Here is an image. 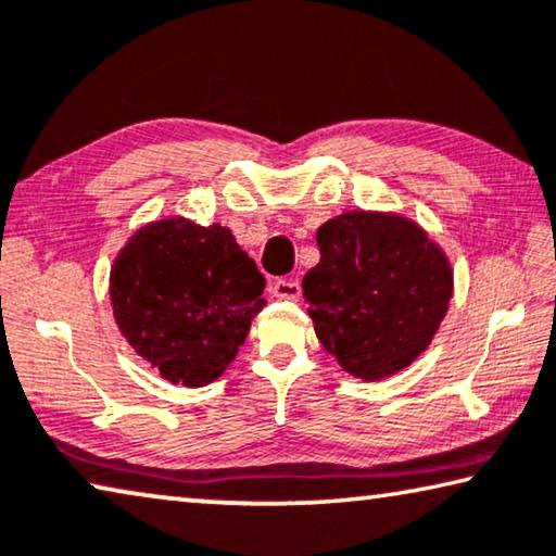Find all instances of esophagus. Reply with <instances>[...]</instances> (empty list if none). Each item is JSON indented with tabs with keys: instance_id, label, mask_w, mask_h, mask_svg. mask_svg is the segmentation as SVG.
Wrapping results in <instances>:
<instances>
[{
	"instance_id": "34e87169",
	"label": "esophagus",
	"mask_w": 556,
	"mask_h": 556,
	"mask_svg": "<svg viewBox=\"0 0 556 556\" xmlns=\"http://www.w3.org/2000/svg\"><path fill=\"white\" fill-rule=\"evenodd\" d=\"M270 293L276 298H288V301H295L301 295V283L293 278H276L270 283Z\"/></svg>"
}]
</instances>
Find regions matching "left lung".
I'll use <instances>...</instances> for the list:
<instances>
[{"label": "left lung", "mask_w": 556, "mask_h": 556, "mask_svg": "<svg viewBox=\"0 0 556 556\" xmlns=\"http://www.w3.org/2000/svg\"><path fill=\"white\" fill-rule=\"evenodd\" d=\"M320 263L303 298L318 340L350 375L378 380L430 345L452 298V270L422 228L353 211L318 228Z\"/></svg>", "instance_id": "8db88e82"}]
</instances>
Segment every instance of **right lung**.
Here are the masks:
<instances>
[{
  "instance_id": "1",
  "label": "right lung",
  "mask_w": 556,
  "mask_h": 556,
  "mask_svg": "<svg viewBox=\"0 0 556 556\" xmlns=\"http://www.w3.org/2000/svg\"><path fill=\"white\" fill-rule=\"evenodd\" d=\"M266 278L224 226L168 218L141 228L111 270L124 338L170 382L216 380L263 311Z\"/></svg>"
}]
</instances>
